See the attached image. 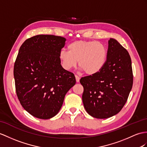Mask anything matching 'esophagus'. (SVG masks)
<instances>
[{
	"label": "esophagus",
	"instance_id": "esophagus-1",
	"mask_svg": "<svg viewBox=\"0 0 147 147\" xmlns=\"http://www.w3.org/2000/svg\"><path fill=\"white\" fill-rule=\"evenodd\" d=\"M75 77H76V82H79V81H80V77H78V76H77V75H76V76H75Z\"/></svg>",
	"mask_w": 147,
	"mask_h": 147
}]
</instances>
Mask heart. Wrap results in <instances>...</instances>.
<instances>
[{
  "instance_id": "heart-1",
  "label": "heart",
  "mask_w": 147,
  "mask_h": 147,
  "mask_svg": "<svg viewBox=\"0 0 147 147\" xmlns=\"http://www.w3.org/2000/svg\"><path fill=\"white\" fill-rule=\"evenodd\" d=\"M68 52L62 51L59 57L66 70L76 67L78 61L81 70L88 75L100 71L107 59V50L102 43L92 40H77L67 47Z\"/></svg>"
}]
</instances>
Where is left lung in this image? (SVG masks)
Returning <instances> with one entry per match:
<instances>
[{
	"instance_id": "left-lung-1",
	"label": "left lung",
	"mask_w": 147,
	"mask_h": 147,
	"mask_svg": "<svg viewBox=\"0 0 147 147\" xmlns=\"http://www.w3.org/2000/svg\"><path fill=\"white\" fill-rule=\"evenodd\" d=\"M82 101L87 112L96 119H107L122 109L133 85L131 61L128 51L110 38L107 60L98 73L80 78Z\"/></svg>"
}]
</instances>
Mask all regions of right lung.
<instances>
[{
    "mask_svg": "<svg viewBox=\"0 0 147 147\" xmlns=\"http://www.w3.org/2000/svg\"><path fill=\"white\" fill-rule=\"evenodd\" d=\"M65 41L60 36L37 35L27 39L18 53L13 67L16 94L23 108L38 119L56 115L76 83L74 74L60 64Z\"/></svg>",
    "mask_w": 147,
    "mask_h": 147,
    "instance_id": "1",
    "label": "right lung"
}]
</instances>
